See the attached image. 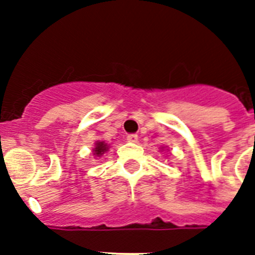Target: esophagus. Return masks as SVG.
<instances>
[{
	"mask_svg": "<svg viewBox=\"0 0 255 255\" xmlns=\"http://www.w3.org/2000/svg\"><path fill=\"white\" fill-rule=\"evenodd\" d=\"M127 141H129V143H136V141H137V135H135V133H129V135L127 136Z\"/></svg>",
	"mask_w": 255,
	"mask_h": 255,
	"instance_id": "1",
	"label": "esophagus"
}]
</instances>
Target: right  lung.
Masks as SVG:
<instances>
[{
    "mask_svg": "<svg viewBox=\"0 0 255 255\" xmlns=\"http://www.w3.org/2000/svg\"><path fill=\"white\" fill-rule=\"evenodd\" d=\"M106 151H108L107 144H104L103 141H98V143H96L95 149H94V152H95V153H94V155H96V156H102Z\"/></svg>",
    "mask_w": 255,
    "mask_h": 255,
    "instance_id": "1",
    "label": "right lung"
}]
</instances>
